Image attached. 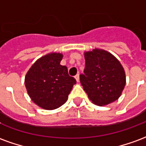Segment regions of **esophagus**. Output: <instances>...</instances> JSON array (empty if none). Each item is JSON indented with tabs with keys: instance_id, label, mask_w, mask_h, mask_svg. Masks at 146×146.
Listing matches in <instances>:
<instances>
[{
	"instance_id": "obj_1",
	"label": "esophagus",
	"mask_w": 146,
	"mask_h": 146,
	"mask_svg": "<svg viewBox=\"0 0 146 146\" xmlns=\"http://www.w3.org/2000/svg\"><path fill=\"white\" fill-rule=\"evenodd\" d=\"M75 79H76V82H79V81H80V76H79V74H76V76H75Z\"/></svg>"
}]
</instances>
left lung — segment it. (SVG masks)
<instances>
[{
  "instance_id": "left-lung-1",
  "label": "left lung",
  "mask_w": 146,
  "mask_h": 146,
  "mask_svg": "<svg viewBox=\"0 0 146 146\" xmlns=\"http://www.w3.org/2000/svg\"><path fill=\"white\" fill-rule=\"evenodd\" d=\"M85 68L80 80L93 103L100 106L117 100L126 84L122 65L113 54L101 49L84 53Z\"/></svg>"
}]
</instances>
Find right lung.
<instances>
[{"instance_id": "right-lung-1", "label": "right lung", "mask_w": 146, "mask_h": 146, "mask_svg": "<svg viewBox=\"0 0 146 146\" xmlns=\"http://www.w3.org/2000/svg\"><path fill=\"white\" fill-rule=\"evenodd\" d=\"M62 59L60 53L46 54L35 62L26 75L28 95L42 109L51 110L62 106L76 83L67 67L60 65Z\"/></svg>"}]
</instances>
